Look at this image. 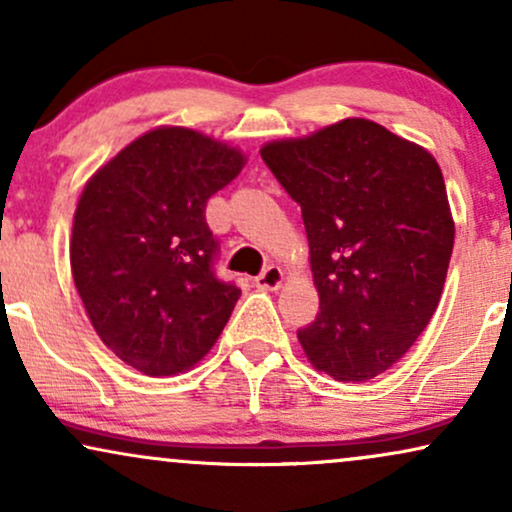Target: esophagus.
Wrapping results in <instances>:
<instances>
[{
    "label": "esophagus",
    "mask_w": 512,
    "mask_h": 512,
    "mask_svg": "<svg viewBox=\"0 0 512 512\" xmlns=\"http://www.w3.org/2000/svg\"><path fill=\"white\" fill-rule=\"evenodd\" d=\"M255 283H257V288L278 290V288H281V283H283V269L274 267V264H269V267L255 278Z\"/></svg>",
    "instance_id": "34e87169"
}]
</instances>
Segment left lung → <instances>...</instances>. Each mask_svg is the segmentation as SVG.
<instances>
[{
	"label": "left lung",
	"instance_id": "1",
	"mask_svg": "<svg viewBox=\"0 0 512 512\" xmlns=\"http://www.w3.org/2000/svg\"><path fill=\"white\" fill-rule=\"evenodd\" d=\"M260 153L307 231L321 312L297 331L304 354L340 383L385 373L430 323L454 250L437 160L364 118Z\"/></svg>",
	"mask_w": 512,
	"mask_h": 512
}]
</instances>
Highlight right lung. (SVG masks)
<instances>
[{
    "label": "right lung",
    "mask_w": 512,
    "mask_h": 512,
    "mask_svg": "<svg viewBox=\"0 0 512 512\" xmlns=\"http://www.w3.org/2000/svg\"><path fill=\"white\" fill-rule=\"evenodd\" d=\"M245 158L186 127H158L122 148L84 186L70 267L103 345L137 371L198 364L241 297L219 281L205 205Z\"/></svg>",
    "instance_id": "right-lung-1"
}]
</instances>
